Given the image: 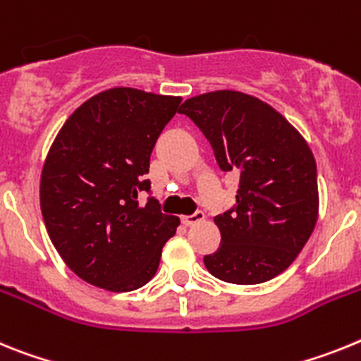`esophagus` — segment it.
Wrapping results in <instances>:
<instances>
[{
    "label": "esophagus",
    "instance_id": "esophagus-1",
    "mask_svg": "<svg viewBox=\"0 0 361 361\" xmlns=\"http://www.w3.org/2000/svg\"><path fill=\"white\" fill-rule=\"evenodd\" d=\"M203 219H205V212L196 211L194 214H190V216H183V218H181V221H183L187 227H190V225L200 224V221H203Z\"/></svg>",
    "mask_w": 361,
    "mask_h": 361
}]
</instances>
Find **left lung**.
<instances>
[{
  "label": "left lung",
  "instance_id": "obj_1",
  "mask_svg": "<svg viewBox=\"0 0 361 361\" xmlns=\"http://www.w3.org/2000/svg\"><path fill=\"white\" fill-rule=\"evenodd\" d=\"M209 140L224 172H240L233 211L218 214V250L207 271L236 285L272 280L298 258L318 221L316 159L305 137L269 103L214 90L180 109Z\"/></svg>",
  "mask_w": 361,
  "mask_h": 361
}]
</instances>
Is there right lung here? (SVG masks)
<instances>
[{
	"label": "right lung",
	"instance_id": "1",
	"mask_svg": "<svg viewBox=\"0 0 361 361\" xmlns=\"http://www.w3.org/2000/svg\"><path fill=\"white\" fill-rule=\"evenodd\" d=\"M180 96L103 90L68 116L43 163L39 205L50 241L74 274L112 293L140 289L180 225L150 190V152L180 111Z\"/></svg>",
	"mask_w": 361,
	"mask_h": 361
}]
</instances>
